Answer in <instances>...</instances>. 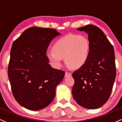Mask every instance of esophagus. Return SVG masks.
<instances>
[{
	"label": "esophagus",
	"instance_id": "34e87169",
	"mask_svg": "<svg viewBox=\"0 0 122 122\" xmlns=\"http://www.w3.org/2000/svg\"><path fill=\"white\" fill-rule=\"evenodd\" d=\"M71 76V73L70 72H69V71H66L65 72V77H68V76Z\"/></svg>",
	"mask_w": 122,
	"mask_h": 122
}]
</instances>
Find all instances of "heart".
Listing matches in <instances>:
<instances>
[{
	"label": "heart",
	"instance_id": "b5f03b06",
	"mask_svg": "<svg viewBox=\"0 0 122 122\" xmlns=\"http://www.w3.org/2000/svg\"><path fill=\"white\" fill-rule=\"evenodd\" d=\"M52 51L46 53V57L53 66H61L62 59L71 69H79L88 60L90 43L85 36L71 34L60 38L53 44Z\"/></svg>",
	"mask_w": 122,
	"mask_h": 122
}]
</instances>
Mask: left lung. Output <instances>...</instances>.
Segmentation results:
<instances>
[{
  "mask_svg": "<svg viewBox=\"0 0 122 122\" xmlns=\"http://www.w3.org/2000/svg\"><path fill=\"white\" fill-rule=\"evenodd\" d=\"M88 34L90 52L86 63L72 73L73 97L78 105L95 109L110 97L116 75L114 49L102 30L89 25L77 29Z\"/></svg>",
  "mask_w": 122,
  "mask_h": 122,
  "instance_id": "8db88e82",
  "label": "left lung"
}]
</instances>
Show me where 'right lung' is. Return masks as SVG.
Listing matches in <instances>:
<instances>
[{
    "label": "right lung",
    "mask_w": 122,
    "mask_h": 122,
    "mask_svg": "<svg viewBox=\"0 0 122 122\" xmlns=\"http://www.w3.org/2000/svg\"><path fill=\"white\" fill-rule=\"evenodd\" d=\"M60 35L54 29L32 27L12 44L9 79L15 99L29 110H41L48 106L65 76V71L49 65L46 54L51 41Z\"/></svg>",
    "instance_id": "obj_1"
}]
</instances>
